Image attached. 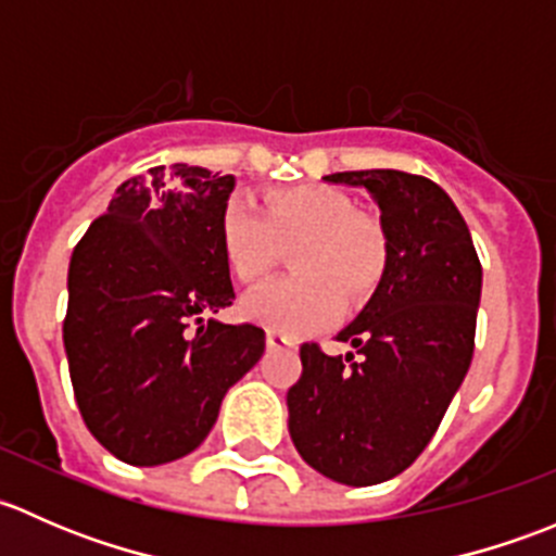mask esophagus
<instances>
[{"label": "esophagus", "instance_id": "34e87169", "mask_svg": "<svg viewBox=\"0 0 556 556\" xmlns=\"http://www.w3.org/2000/svg\"><path fill=\"white\" fill-rule=\"evenodd\" d=\"M266 346L268 350H293L295 339L293 336L282 333V330H266Z\"/></svg>", "mask_w": 556, "mask_h": 556}]
</instances>
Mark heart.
Wrapping results in <instances>:
<instances>
[{"label":"heart","instance_id":"1","mask_svg":"<svg viewBox=\"0 0 556 556\" xmlns=\"http://www.w3.org/2000/svg\"><path fill=\"white\" fill-rule=\"evenodd\" d=\"M301 242L290 255L299 277L250 290L242 304L250 319L277 330H306L328 323L339 301H357L379 282L387 263L382 228L357 215L350 195L330 185L304 182L274 190L263 212L244 195L223 206L220 244L239 282L266 277L279 244Z\"/></svg>","mask_w":556,"mask_h":556}]
</instances>
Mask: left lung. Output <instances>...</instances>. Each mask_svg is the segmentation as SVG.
Listing matches in <instances>:
<instances>
[{
	"mask_svg": "<svg viewBox=\"0 0 556 556\" xmlns=\"http://www.w3.org/2000/svg\"><path fill=\"white\" fill-rule=\"evenodd\" d=\"M366 188L382 212L387 263L363 312L336 339L355 355L301 346L288 428L301 457L346 486L382 484L430 444L473 357L481 263L444 188L419 174H328Z\"/></svg>",
	"mask_w": 556,
	"mask_h": 556,
	"instance_id": "obj_1",
	"label": "left lung"
}]
</instances>
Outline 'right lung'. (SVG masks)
I'll return each mask as SVG.
<instances>
[{
    "mask_svg": "<svg viewBox=\"0 0 556 556\" xmlns=\"http://www.w3.org/2000/svg\"><path fill=\"white\" fill-rule=\"evenodd\" d=\"M233 185L201 166H153L115 190L72 252L64 350L77 408L128 465L193 452L266 350L255 325L204 319L237 299L220 244Z\"/></svg>",
    "mask_w": 556,
    "mask_h": 556,
    "instance_id": "right-lung-1",
    "label": "right lung"
}]
</instances>
